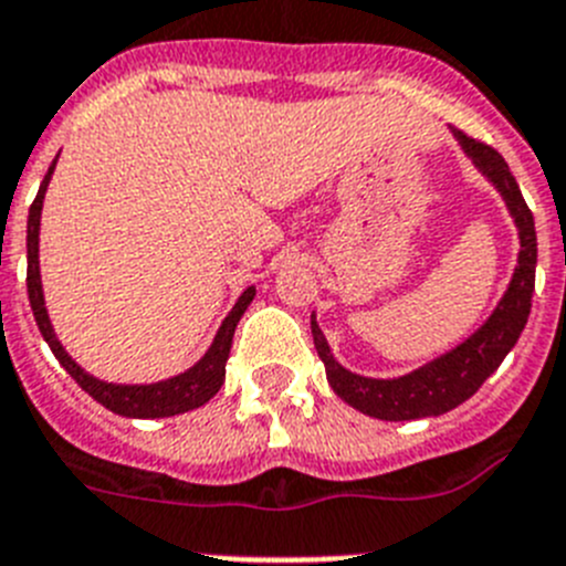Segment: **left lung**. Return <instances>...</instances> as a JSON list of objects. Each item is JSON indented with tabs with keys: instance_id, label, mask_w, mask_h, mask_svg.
<instances>
[{
	"instance_id": "left-lung-1",
	"label": "left lung",
	"mask_w": 566,
	"mask_h": 566,
	"mask_svg": "<svg viewBox=\"0 0 566 566\" xmlns=\"http://www.w3.org/2000/svg\"><path fill=\"white\" fill-rule=\"evenodd\" d=\"M464 154L473 159L481 174L488 176L507 205L510 216L518 228L521 250L518 264L510 279L507 293L501 296L493 316L481 324L473 336L461 342L444 356L432 358L419 370L407 373L399 378H367L356 376L347 367H342L333 358L327 338L318 331L316 316H311L313 342H316L318 358L324 361L327 381L338 399L356 407L358 412L373 416L381 421H410L427 419V416H441L453 410L461 401H467L490 378V373L499 370L510 350L518 342L524 324H527L530 307H533L535 290V262H538V244H535V222L530 213L527 201L521 196L518 181L510 174L507 161L501 159L499 150L479 139H470L461 130H453Z\"/></svg>"
}]
</instances>
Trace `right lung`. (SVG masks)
<instances>
[{"label": "right lung", "mask_w": 566, "mask_h": 566, "mask_svg": "<svg viewBox=\"0 0 566 566\" xmlns=\"http://www.w3.org/2000/svg\"><path fill=\"white\" fill-rule=\"evenodd\" d=\"M53 167H56V161L48 167V176L42 179V188H39L36 199L31 205V213H28V298H31V311L39 324V333L45 336L48 347L59 358V365L71 373L73 381L87 396H93V399L99 401L102 407H107L111 412L127 416V419H167V416H179V412L208 405L216 392H219V387L224 385V365H228L235 324L244 316L248 304L253 302L255 287H248L239 296V302L233 304V311L228 313V318H224L219 333H216L210 350L190 370L179 373L174 378H165V381H156V385H111V381H102V378L91 376L59 344L45 311V296H42V276H39V219H42V201H45V190L48 181H51Z\"/></svg>", "instance_id": "1"}]
</instances>
